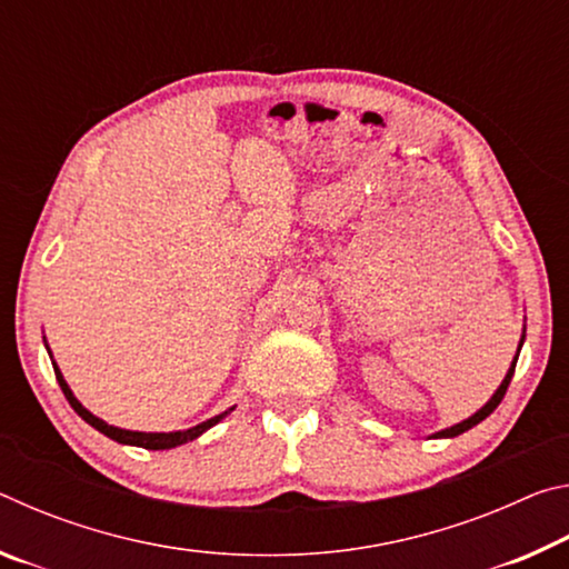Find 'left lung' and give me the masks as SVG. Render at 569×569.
<instances>
[{"mask_svg":"<svg viewBox=\"0 0 569 569\" xmlns=\"http://www.w3.org/2000/svg\"><path fill=\"white\" fill-rule=\"evenodd\" d=\"M522 343H525V333H522V341H519V349H522ZM519 349H517V356H519ZM517 356H515V361H512V366H509V371H507V377H505V381L499 383V389L492 393V399H489L485 407H481L477 413H471L469 419H465V421H459V423H455V427H449V429H441V431H437V435H431L435 439H451V437H459V435H465L467 429H471V427H477L479 421H485L489 413H492L499 403H502V399H505V393H507V387H509V381H512V377H515V366H517Z\"/></svg>","mask_w":569,"mask_h":569,"instance_id":"1","label":"left lung"}]
</instances>
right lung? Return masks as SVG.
I'll list each match as a JSON object with an SVG mask.
<instances>
[{"mask_svg":"<svg viewBox=\"0 0 569 569\" xmlns=\"http://www.w3.org/2000/svg\"><path fill=\"white\" fill-rule=\"evenodd\" d=\"M47 351H50V349H47ZM52 366H54V377H57V381H60V389H62V393L67 397V401H70V407H72L77 413H80V417H82L84 421H88L90 427L102 431L104 437L120 441V445L142 447V449H172V447H180V445H186V441L198 439L200 435H203V431H208L210 427H216V423H218L220 419L228 417V413L233 411V409H228V411H223V413H218V417L208 419V421H203V423H198V427L186 429V431H130V429H120V427H112V423H108V421L98 419L92 411L84 409L82 403L74 399L72 389L67 387L62 371L57 369L54 361H52Z\"/></svg>","mask_w":569,"mask_h":569,"instance_id":"right-lung-1","label":"right lung"}]
</instances>
